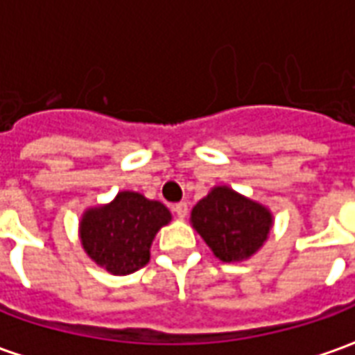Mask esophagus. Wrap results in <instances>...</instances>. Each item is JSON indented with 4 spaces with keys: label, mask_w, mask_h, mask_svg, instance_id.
I'll list each match as a JSON object with an SVG mask.
<instances>
[{
    "label": "esophagus",
    "mask_w": 355,
    "mask_h": 355,
    "mask_svg": "<svg viewBox=\"0 0 355 355\" xmlns=\"http://www.w3.org/2000/svg\"><path fill=\"white\" fill-rule=\"evenodd\" d=\"M173 211H175V215H177L178 218H184V216L188 215V203H186V201L175 203V205H173Z\"/></svg>",
    "instance_id": "esophagus-1"
}]
</instances>
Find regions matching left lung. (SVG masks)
Wrapping results in <instances>:
<instances>
[{"label":"left lung","mask_w":355,"mask_h":355,"mask_svg":"<svg viewBox=\"0 0 355 355\" xmlns=\"http://www.w3.org/2000/svg\"><path fill=\"white\" fill-rule=\"evenodd\" d=\"M192 224L220 261L238 262L266 241L272 215L266 207L218 186L193 207Z\"/></svg>","instance_id":"8db88e82"}]
</instances>
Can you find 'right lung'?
I'll list each match as a JSON object with an SVG mask.
<instances>
[{
  "label": "right lung",
  "mask_w": 355,
  "mask_h": 355,
  "mask_svg": "<svg viewBox=\"0 0 355 355\" xmlns=\"http://www.w3.org/2000/svg\"><path fill=\"white\" fill-rule=\"evenodd\" d=\"M171 220L169 209L137 192H121L110 205L89 209L81 220V243L110 274L125 275L146 266L157 230Z\"/></svg>",
  "instance_id": "obj_1"
}]
</instances>
